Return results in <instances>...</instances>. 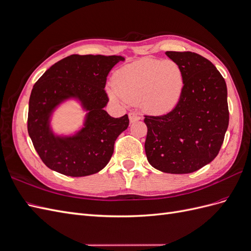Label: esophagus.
Returning a JSON list of instances; mask_svg holds the SVG:
<instances>
[{"mask_svg":"<svg viewBox=\"0 0 251 251\" xmlns=\"http://www.w3.org/2000/svg\"><path fill=\"white\" fill-rule=\"evenodd\" d=\"M128 118H130L131 123H135V121H138L140 119V116L136 113H130L128 114Z\"/></svg>","mask_w":251,"mask_h":251,"instance_id":"esophagus-1","label":"esophagus"}]
</instances>
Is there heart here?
Here are the masks:
<instances>
[{
	"label": "heart",
	"instance_id": "1",
	"mask_svg": "<svg viewBox=\"0 0 251 251\" xmlns=\"http://www.w3.org/2000/svg\"><path fill=\"white\" fill-rule=\"evenodd\" d=\"M113 87L126 102L141 104L151 114H165L178 104L184 76L180 66L173 60L143 57L114 73Z\"/></svg>",
	"mask_w": 251,
	"mask_h": 251
}]
</instances>
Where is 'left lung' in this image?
Listing matches in <instances>:
<instances>
[{"label":"left lung","mask_w":251,"mask_h":251,"mask_svg":"<svg viewBox=\"0 0 251 251\" xmlns=\"http://www.w3.org/2000/svg\"><path fill=\"white\" fill-rule=\"evenodd\" d=\"M165 54L183 72V92L170 113L144 118V149L156 170L189 174L211 162L221 149L229 123L227 87L214 64L197 53Z\"/></svg>","instance_id":"8db88e82"}]
</instances>
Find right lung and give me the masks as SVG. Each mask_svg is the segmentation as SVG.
I'll return each instance as SVG.
<instances>
[{"label": "right lung", "mask_w": 251, "mask_h": 251, "mask_svg": "<svg viewBox=\"0 0 251 251\" xmlns=\"http://www.w3.org/2000/svg\"><path fill=\"white\" fill-rule=\"evenodd\" d=\"M120 55L73 54L51 66L35 82L29 98L28 134L42 161L52 171L83 177L101 171L128 117H111L104 107L107 76ZM76 100L86 112L83 126L71 135L52 132L50 119L60 104Z\"/></svg>", "instance_id": "obj_1"}]
</instances>
